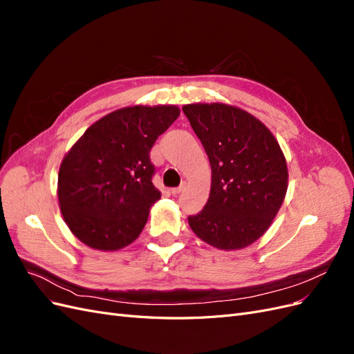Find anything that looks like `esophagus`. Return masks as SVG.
<instances>
[{
    "label": "esophagus",
    "instance_id": "obj_1",
    "mask_svg": "<svg viewBox=\"0 0 354 354\" xmlns=\"http://www.w3.org/2000/svg\"><path fill=\"white\" fill-rule=\"evenodd\" d=\"M186 181H183V183H181L178 187H174V189H171V194L173 195H178V194H181V192H183L185 189H186Z\"/></svg>",
    "mask_w": 354,
    "mask_h": 354
}]
</instances>
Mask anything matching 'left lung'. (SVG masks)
I'll return each mask as SVG.
<instances>
[{
  "label": "left lung",
  "mask_w": 354,
  "mask_h": 354,
  "mask_svg": "<svg viewBox=\"0 0 354 354\" xmlns=\"http://www.w3.org/2000/svg\"><path fill=\"white\" fill-rule=\"evenodd\" d=\"M183 112L211 165L208 202L189 226L217 250L246 248L270 227L285 199L282 149L259 118L236 106L192 103Z\"/></svg>",
  "instance_id": "1"
}]
</instances>
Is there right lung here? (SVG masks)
Wrapping results in <instances>:
<instances>
[{"mask_svg": "<svg viewBox=\"0 0 354 354\" xmlns=\"http://www.w3.org/2000/svg\"><path fill=\"white\" fill-rule=\"evenodd\" d=\"M178 115L176 104L116 109L90 125L63 156L59 207L84 245L118 251L140 236L160 199L149 152Z\"/></svg>", "mask_w": 354, "mask_h": 354, "instance_id": "add662e5", "label": "right lung"}]
</instances>
